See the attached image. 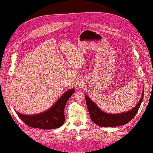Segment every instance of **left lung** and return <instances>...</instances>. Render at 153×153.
I'll list each match as a JSON object with an SVG mask.
<instances>
[{"mask_svg":"<svg viewBox=\"0 0 153 153\" xmlns=\"http://www.w3.org/2000/svg\"><path fill=\"white\" fill-rule=\"evenodd\" d=\"M143 92L142 94V98L135 108H133L130 111H128L127 112L119 114H111L103 112L102 110H101L98 108V106H97L93 101H91L89 97L85 95L86 105L88 110H89L91 120L96 124L102 127L118 126L128 123L133 119L138 112V110L142 102L143 97Z\"/></svg>","mask_w":153,"mask_h":153,"instance_id":"obj_1","label":"left lung"}]
</instances>
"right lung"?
Returning <instances> with one entry per match:
<instances>
[{"label": "right lung", "mask_w": 153, "mask_h": 153, "mask_svg": "<svg viewBox=\"0 0 153 153\" xmlns=\"http://www.w3.org/2000/svg\"><path fill=\"white\" fill-rule=\"evenodd\" d=\"M74 92L73 89L66 92L52 107L41 114L25 115L16 112V114L23 122L32 128L50 129L61 127L65 121L64 107Z\"/></svg>", "instance_id": "right-lung-1"}]
</instances>
